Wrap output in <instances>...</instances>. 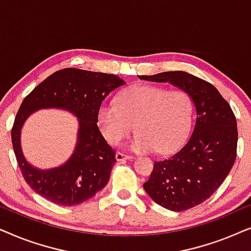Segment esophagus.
<instances>
[{
    "instance_id": "esophagus-1",
    "label": "esophagus",
    "mask_w": 251,
    "mask_h": 251,
    "mask_svg": "<svg viewBox=\"0 0 251 251\" xmlns=\"http://www.w3.org/2000/svg\"><path fill=\"white\" fill-rule=\"evenodd\" d=\"M115 157H116V160L120 161V162H121V161L123 162V161L131 159V156L128 155V154L122 153V152H118V153H116V154H115Z\"/></svg>"
}]
</instances>
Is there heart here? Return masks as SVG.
<instances>
[{
  "label": "heart",
  "mask_w": 251,
  "mask_h": 251,
  "mask_svg": "<svg viewBox=\"0 0 251 251\" xmlns=\"http://www.w3.org/2000/svg\"><path fill=\"white\" fill-rule=\"evenodd\" d=\"M97 119L112 145L126 139L135 126L133 151L168 154L179 149L190 133L193 101L183 89L138 83L120 92L115 102L101 104Z\"/></svg>",
  "instance_id": "heart-1"
}]
</instances>
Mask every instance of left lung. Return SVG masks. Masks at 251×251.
<instances>
[{"label":"left lung","mask_w":251,"mask_h":251,"mask_svg":"<svg viewBox=\"0 0 251 251\" xmlns=\"http://www.w3.org/2000/svg\"><path fill=\"white\" fill-rule=\"evenodd\" d=\"M139 78L177 85L191 96L197 109L187 142L168 159L154 161L144 190L169 210L197 207L217 191L234 164L238 146L234 113L214 85L186 72H163Z\"/></svg>","instance_id":"8db88e82"}]
</instances>
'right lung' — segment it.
<instances>
[{"mask_svg": "<svg viewBox=\"0 0 251 251\" xmlns=\"http://www.w3.org/2000/svg\"><path fill=\"white\" fill-rule=\"evenodd\" d=\"M126 82L114 74L78 68H64L51 74L24 98L11 129L17 163L30 188L59 205H76L106 186L116 162L97 123L98 108L114 89ZM58 107L79 118V140L74 155L59 168L39 171L30 166L20 147V129L30 112L39 108Z\"/></svg>", "mask_w": 251, "mask_h": 251, "instance_id": "right-lung-1", "label": "right lung"}]
</instances>
